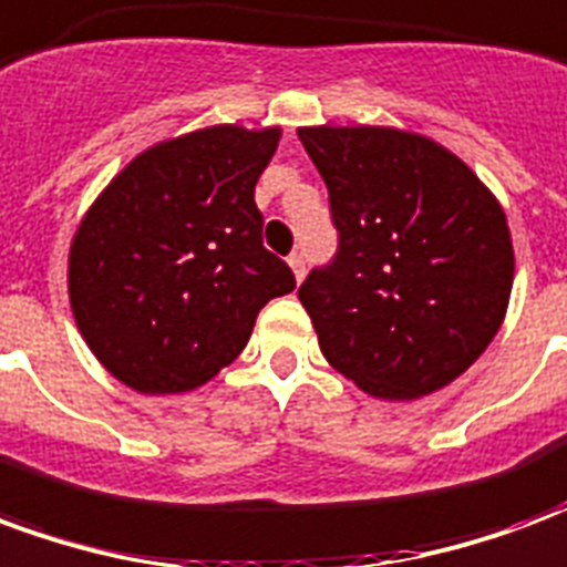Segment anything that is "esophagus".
Here are the masks:
<instances>
[{
	"label": "esophagus",
	"instance_id": "obj_1",
	"mask_svg": "<svg viewBox=\"0 0 567 567\" xmlns=\"http://www.w3.org/2000/svg\"><path fill=\"white\" fill-rule=\"evenodd\" d=\"M288 267H291V272H295V279L297 282H303V276H307V264H303V255H291L288 258Z\"/></svg>",
	"mask_w": 567,
	"mask_h": 567
}]
</instances>
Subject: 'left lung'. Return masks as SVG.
<instances>
[{
  "mask_svg": "<svg viewBox=\"0 0 567 567\" xmlns=\"http://www.w3.org/2000/svg\"><path fill=\"white\" fill-rule=\"evenodd\" d=\"M340 251L300 285L321 355L361 392L416 401L458 380L507 316L513 239L476 173L398 127H300Z\"/></svg>",
  "mask_w": 567,
  "mask_h": 567,
  "instance_id": "obj_1",
  "label": "left lung"
}]
</instances>
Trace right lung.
Returning <instances> with one entry per match:
<instances>
[{
    "instance_id": "right-lung-1",
    "label": "right lung",
    "mask_w": 567,
    "mask_h": 567,
    "mask_svg": "<svg viewBox=\"0 0 567 567\" xmlns=\"http://www.w3.org/2000/svg\"><path fill=\"white\" fill-rule=\"evenodd\" d=\"M279 127L215 124L151 145L103 187L69 246L84 343L140 394L206 385L295 272L260 243L255 185Z\"/></svg>"
}]
</instances>
